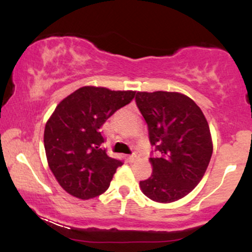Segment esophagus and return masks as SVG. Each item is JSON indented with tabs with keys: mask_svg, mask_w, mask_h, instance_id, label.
Wrapping results in <instances>:
<instances>
[{
	"mask_svg": "<svg viewBox=\"0 0 252 252\" xmlns=\"http://www.w3.org/2000/svg\"><path fill=\"white\" fill-rule=\"evenodd\" d=\"M136 158H137V156L134 155V154L130 155V156H128V161H129V162H135Z\"/></svg>",
	"mask_w": 252,
	"mask_h": 252,
	"instance_id": "34e87169",
	"label": "esophagus"
}]
</instances>
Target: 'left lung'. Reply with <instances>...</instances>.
<instances>
[{"label": "left lung", "instance_id": "obj_1", "mask_svg": "<svg viewBox=\"0 0 252 252\" xmlns=\"http://www.w3.org/2000/svg\"><path fill=\"white\" fill-rule=\"evenodd\" d=\"M136 105L148 124L156 155L153 173L140 181L142 192L156 202H173L194 189L212 156V138L204 114L179 92H137Z\"/></svg>", "mask_w": 252, "mask_h": 252}]
</instances>
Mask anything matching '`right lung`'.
I'll return each mask as SVG.
<instances>
[{"label": "right lung", "mask_w": 252, "mask_h": 252, "mask_svg": "<svg viewBox=\"0 0 252 252\" xmlns=\"http://www.w3.org/2000/svg\"><path fill=\"white\" fill-rule=\"evenodd\" d=\"M135 94L84 86L58 104L46 123L43 143L50 169L71 195L86 200L109 189L123 162L106 154L100 128Z\"/></svg>", "instance_id": "obj_1"}]
</instances>
